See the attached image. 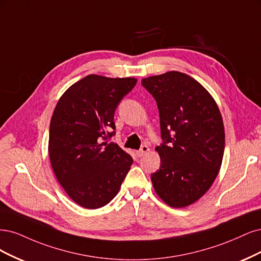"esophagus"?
Segmentation results:
<instances>
[{
    "label": "esophagus",
    "instance_id": "34e87169",
    "mask_svg": "<svg viewBox=\"0 0 261 261\" xmlns=\"http://www.w3.org/2000/svg\"><path fill=\"white\" fill-rule=\"evenodd\" d=\"M147 152H149V147L147 146V145H143L138 152H137V155L139 156V157H142V156H144Z\"/></svg>",
    "mask_w": 261,
    "mask_h": 261
}]
</instances>
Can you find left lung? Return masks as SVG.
I'll list each match as a JSON object with an SVG mask.
<instances>
[{
  "label": "left lung",
  "instance_id": "obj_1",
  "mask_svg": "<svg viewBox=\"0 0 261 261\" xmlns=\"http://www.w3.org/2000/svg\"><path fill=\"white\" fill-rule=\"evenodd\" d=\"M155 98L163 144L159 170L150 175L157 195L174 208L203 196L220 170L224 127L209 92L190 75L168 71L142 79Z\"/></svg>",
  "mask_w": 261,
  "mask_h": 261
}]
</instances>
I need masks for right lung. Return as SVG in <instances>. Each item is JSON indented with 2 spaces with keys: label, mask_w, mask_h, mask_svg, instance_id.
I'll list each match as a JSON object with an SVG mask.
<instances>
[{
  "label": "right lung",
  "mask_w": 261,
  "mask_h": 261,
  "mask_svg": "<svg viewBox=\"0 0 261 261\" xmlns=\"http://www.w3.org/2000/svg\"><path fill=\"white\" fill-rule=\"evenodd\" d=\"M137 82L89 74L57 102L49 123V161L67 195L82 207L107 205L130 170L132 157L106 139L115 134L116 108Z\"/></svg>",
  "instance_id": "obj_1"
}]
</instances>
